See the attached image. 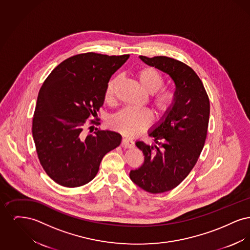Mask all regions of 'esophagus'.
I'll return each instance as SVG.
<instances>
[{
    "label": "esophagus",
    "mask_w": 250,
    "mask_h": 250,
    "mask_svg": "<svg viewBox=\"0 0 250 250\" xmlns=\"http://www.w3.org/2000/svg\"><path fill=\"white\" fill-rule=\"evenodd\" d=\"M121 145H122L123 148H133L135 146V143H134L133 141L129 140V139L125 138V139H123Z\"/></svg>",
    "instance_id": "34e87169"
}]
</instances>
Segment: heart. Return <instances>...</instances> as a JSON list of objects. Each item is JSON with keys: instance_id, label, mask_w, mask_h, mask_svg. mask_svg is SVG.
Returning <instances> with one entry per match:
<instances>
[{"instance_id": "heart-1", "label": "heart", "mask_w": 250, "mask_h": 250, "mask_svg": "<svg viewBox=\"0 0 250 250\" xmlns=\"http://www.w3.org/2000/svg\"><path fill=\"white\" fill-rule=\"evenodd\" d=\"M138 83L143 91L152 95V107L156 114L165 115L168 113L176 103V95L171 90H160L164 84L162 76L152 67H143L135 74ZM119 83V78L114 77L108 81L105 90V101L112 103L114 94ZM153 121V115L145 109L124 108L111 119V125L116 130L128 137H137L147 129Z\"/></svg>"}]
</instances>
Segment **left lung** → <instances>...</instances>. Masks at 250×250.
Wrapping results in <instances>:
<instances>
[{"instance_id":"obj_1","label":"left lung","mask_w":250,"mask_h":250,"mask_svg":"<svg viewBox=\"0 0 250 250\" xmlns=\"http://www.w3.org/2000/svg\"><path fill=\"white\" fill-rule=\"evenodd\" d=\"M140 58L175 84V106L150 131L152 144L136 143L144 162L129 173L143 190L163 193L176 188L196 165L207 136L210 101L201 79L186 63L166 56Z\"/></svg>"}]
</instances>
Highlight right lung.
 Returning a JSON list of instances; mask_svg holds the SVG:
<instances>
[{
    "label": "right lung",
    "mask_w": 250,
    "mask_h": 250,
    "mask_svg": "<svg viewBox=\"0 0 250 250\" xmlns=\"http://www.w3.org/2000/svg\"><path fill=\"white\" fill-rule=\"evenodd\" d=\"M128 58L129 54H78L62 62L42 85L33 137L40 164L61 186L78 188L92 181L104 155L119 146L117 132L95 128L86 136L83 129L86 120L97 116L103 106L110 77ZM91 125L100 123L92 120Z\"/></svg>",
    "instance_id": "obj_1"
}]
</instances>
